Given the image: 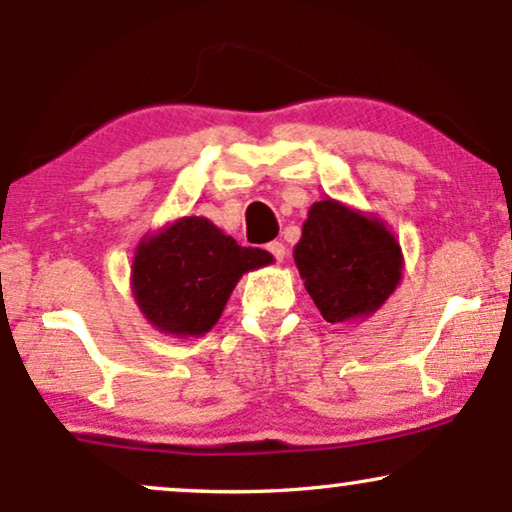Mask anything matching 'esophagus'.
I'll return each instance as SVG.
<instances>
[{
  "mask_svg": "<svg viewBox=\"0 0 512 512\" xmlns=\"http://www.w3.org/2000/svg\"><path fill=\"white\" fill-rule=\"evenodd\" d=\"M266 251H268L270 256L275 258L277 263L285 261V256H287V249H285V244H282V242H270V244L266 246Z\"/></svg>",
  "mask_w": 512,
  "mask_h": 512,
  "instance_id": "1",
  "label": "esophagus"
}]
</instances>
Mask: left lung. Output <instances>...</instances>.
<instances>
[{
  "instance_id": "1",
  "label": "left lung",
  "mask_w": 512,
  "mask_h": 512,
  "mask_svg": "<svg viewBox=\"0 0 512 512\" xmlns=\"http://www.w3.org/2000/svg\"><path fill=\"white\" fill-rule=\"evenodd\" d=\"M294 263L306 292L327 323L370 318L399 287L401 244L375 213H363L337 199L308 208Z\"/></svg>"
}]
</instances>
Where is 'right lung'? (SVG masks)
<instances>
[{
	"label": "right lung",
	"instance_id": "right-lung-1",
	"mask_svg": "<svg viewBox=\"0 0 512 512\" xmlns=\"http://www.w3.org/2000/svg\"><path fill=\"white\" fill-rule=\"evenodd\" d=\"M268 263V251L239 246L204 216H185L140 239L130 289L154 330L178 339L204 337L239 277Z\"/></svg>",
	"mask_w": 512,
	"mask_h": 512
}]
</instances>
